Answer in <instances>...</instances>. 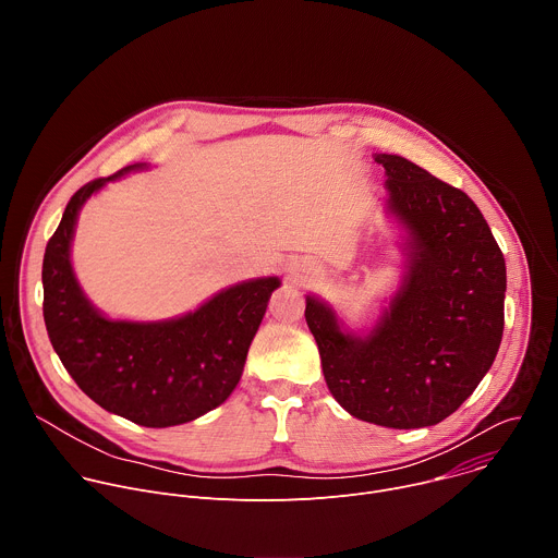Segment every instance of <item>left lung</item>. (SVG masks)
Masks as SVG:
<instances>
[{"label": "left lung", "instance_id": "8db88e82", "mask_svg": "<svg viewBox=\"0 0 558 558\" xmlns=\"http://www.w3.org/2000/svg\"><path fill=\"white\" fill-rule=\"evenodd\" d=\"M388 211L407 229L400 291L366 336L306 295L304 317L338 404L362 422L424 428L452 415L493 366L504 336L506 260L468 194L409 158L375 154Z\"/></svg>", "mask_w": 558, "mask_h": 558}]
</instances>
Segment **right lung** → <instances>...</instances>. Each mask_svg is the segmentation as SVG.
Returning a JSON list of instances; mask_svg holds the SVG:
<instances>
[{
    "label": "right lung",
    "mask_w": 558,
    "mask_h": 558,
    "mask_svg": "<svg viewBox=\"0 0 558 558\" xmlns=\"http://www.w3.org/2000/svg\"><path fill=\"white\" fill-rule=\"evenodd\" d=\"M143 168L90 181L68 201L44 254V320L61 364L93 402L138 426L168 428L209 413L231 395L280 278L238 282L161 323L110 320L95 308L70 263L78 209L106 183Z\"/></svg>",
    "instance_id": "right-lung-1"
}]
</instances>
